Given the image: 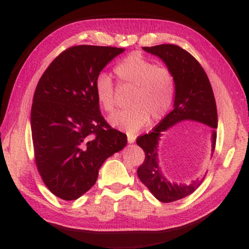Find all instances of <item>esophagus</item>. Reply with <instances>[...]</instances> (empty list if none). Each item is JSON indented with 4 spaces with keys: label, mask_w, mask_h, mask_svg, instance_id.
<instances>
[{
    "label": "esophagus",
    "mask_w": 249,
    "mask_h": 249,
    "mask_svg": "<svg viewBox=\"0 0 249 249\" xmlns=\"http://www.w3.org/2000/svg\"><path fill=\"white\" fill-rule=\"evenodd\" d=\"M127 141L129 144H132L135 141H136V135H133V134H127Z\"/></svg>",
    "instance_id": "34e87169"
}]
</instances>
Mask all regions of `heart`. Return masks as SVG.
<instances>
[{
	"label": "heart",
	"instance_id": "b5f03b06",
	"mask_svg": "<svg viewBox=\"0 0 249 249\" xmlns=\"http://www.w3.org/2000/svg\"><path fill=\"white\" fill-rule=\"evenodd\" d=\"M121 86L134 88L129 107L109 116V124L134 133L149 123L150 117L159 121L165 116L175 95L174 75L167 68L157 67L140 53H132L114 68ZM96 101L107 113L116 107L115 86L107 74H100L94 83Z\"/></svg>",
	"mask_w": 249,
	"mask_h": 249
}]
</instances>
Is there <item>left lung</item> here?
Returning a JSON list of instances; mask_svg holds the SVG:
<instances>
[{"label": "left lung", "mask_w": 249, "mask_h": 249, "mask_svg": "<svg viewBox=\"0 0 249 249\" xmlns=\"http://www.w3.org/2000/svg\"><path fill=\"white\" fill-rule=\"evenodd\" d=\"M145 52L159 57L168 67L175 80L174 109L155 126L150 133L137 137V145L145 153V160L138 167V178L153 196L163 203L183 199L195 192L206 176L188 184L174 183L162 175L158 160V142L162 132L181 121H196L212 127V153L215 148L217 111L210 80L199 61L177 45L163 44L142 47Z\"/></svg>", "instance_id": "1"}]
</instances>
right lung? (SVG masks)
I'll list each match as a JSON object with an SVG mask.
<instances>
[{
  "label": "right lung",
  "mask_w": 249,
  "mask_h": 249,
  "mask_svg": "<svg viewBox=\"0 0 249 249\" xmlns=\"http://www.w3.org/2000/svg\"><path fill=\"white\" fill-rule=\"evenodd\" d=\"M124 52L105 46H72L49 65L34 93L31 126L35 162L50 192L72 201L93 187L109 156L127 144L101 114L94 83Z\"/></svg>",
  "instance_id": "right-lung-1"
}]
</instances>
